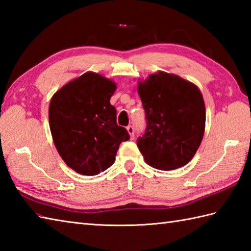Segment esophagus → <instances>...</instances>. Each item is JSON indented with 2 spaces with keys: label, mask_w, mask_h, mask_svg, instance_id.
Listing matches in <instances>:
<instances>
[{
  "label": "esophagus",
  "mask_w": 251,
  "mask_h": 251,
  "mask_svg": "<svg viewBox=\"0 0 251 251\" xmlns=\"http://www.w3.org/2000/svg\"><path fill=\"white\" fill-rule=\"evenodd\" d=\"M127 131H128V134L130 135V137H131V138H134V134H135V129H134V127H132L131 125L127 126Z\"/></svg>",
  "instance_id": "esophagus-1"
}]
</instances>
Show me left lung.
Returning a JSON list of instances; mask_svg holds the SVG:
<instances>
[{"label":"left lung","instance_id":"left-lung-1","mask_svg":"<svg viewBox=\"0 0 251 251\" xmlns=\"http://www.w3.org/2000/svg\"><path fill=\"white\" fill-rule=\"evenodd\" d=\"M147 128L137 146L148 165L173 170L188 164L205 131L206 109L199 87L159 71L138 83Z\"/></svg>","mask_w":251,"mask_h":251}]
</instances>
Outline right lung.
Listing matches in <instances>:
<instances>
[{"instance_id": "add662e5", "label": "right lung", "mask_w": 251, "mask_h": 251, "mask_svg": "<svg viewBox=\"0 0 251 251\" xmlns=\"http://www.w3.org/2000/svg\"><path fill=\"white\" fill-rule=\"evenodd\" d=\"M116 84L98 73L86 72L52 96L49 119L59 155L69 167L84 176L104 172L115 161L126 128L116 123L110 103Z\"/></svg>"}]
</instances>
